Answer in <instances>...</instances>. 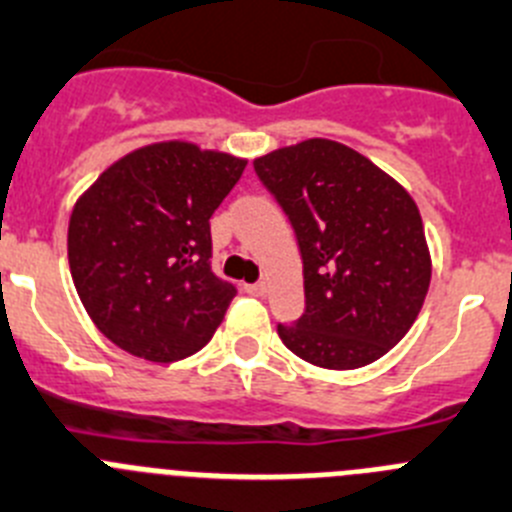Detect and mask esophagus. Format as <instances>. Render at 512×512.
<instances>
[{
  "mask_svg": "<svg viewBox=\"0 0 512 512\" xmlns=\"http://www.w3.org/2000/svg\"><path fill=\"white\" fill-rule=\"evenodd\" d=\"M245 290L250 293V296L262 298L267 293V285L265 283H250V285H245Z\"/></svg>",
  "mask_w": 512,
  "mask_h": 512,
  "instance_id": "1",
  "label": "esophagus"
}]
</instances>
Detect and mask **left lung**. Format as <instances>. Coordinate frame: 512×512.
Here are the masks:
<instances>
[{
  "mask_svg": "<svg viewBox=\"0 0 512 512\" xmlns=\"http://www.w3.org/2000/svg\"><path fill=\"white\" fill-rule=\"evenodd\" d=\"M288 214L303 260L306 311L278 324L285 347L326 370H357L408 334L431 283L416 201L352 147L303 140L255 160Z\"/></svg>",
  "mask_w": 512,
  "mask_h": 512,
  "instance_id": "1",
  "label": "left lung"
}]
</instances>
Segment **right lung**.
<instances>
[{
    "mask_svg": "<svg viewBox=\"0 0 512 512\" xmlns=\"http://www.w3.org/2000/svg\"><path fill=\"white\" fill-rule=\"evenodd\" d=\"M245 165L193 142H155L109 165L76 201L68 265L109 342L176 362L214 336L237 288L211 273L209 219Z\"/></svg>",
    "mask_w": 512,
    "mask_h": 512,
    "instance_id": "add662e5",
    "label": "right lung"
}]
</instances>
